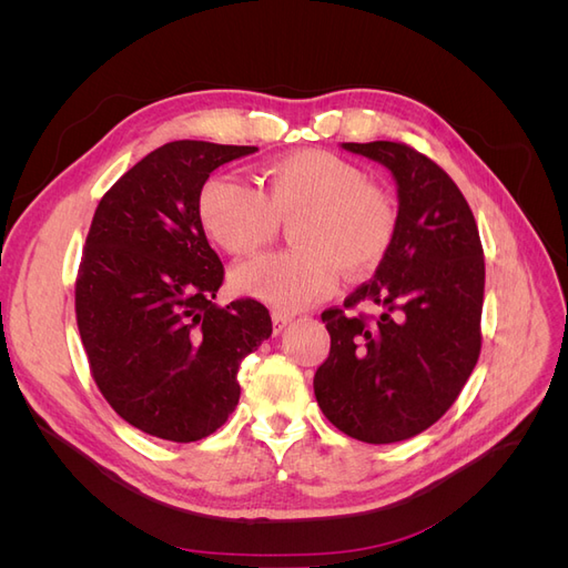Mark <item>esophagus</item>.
<instances>
[{
  "label": "esophagus",
  "mask_w": 568,
  "mask_h": 568,
  "mask_svg": "<svg viewBox=\"0 0 568 568\" xmlns=\"http://www.w3.org/2000/svg\"><path fill=\"white\" fill-rule=\"evenodd\" d=\"M291 315H286V313H272V326H274V334H280L286 324H291Z\"/></svg>",
  "instance_id": "esophagus-1"
}]
</instances>
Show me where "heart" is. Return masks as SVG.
Masks as SVG:
<instances>
[{
	"label": "heart",
	"instance_id": "1",
	"mask_svg": "<svg viewBox=\"0 0 568 568\" xmlns=\"http://www.w3.org/2000/svg\"><path fill=\"white\" fill-rule=\"evenodd\" d=\"M267 189L217 173L199 192V217L213 242L232 255L267 246L282 220H294L296 248L255 257L234 270L244 294L280 311H301L332 294L338 270L365 277L386 257L398 213L384 189L355 163L324 149L288 153L265 168Z\"/></svg>",
	"mask_w": 568,
	"mask_h": 568
}]
</instances>
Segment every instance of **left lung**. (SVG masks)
<instances>
[{
	"label": "left lung",
	"mask_w": 568,
	"mask_h": 568,
	"mask_svg": "<svg viewBox=\"0 0 568 568\" xmlns=\"http://www.w3.org/2000/svg\"><path fill=\"white\" fill-rule=\"evenodd\" d=\"M386 165L398 184V227L374 277L322 313L329 357L315 398L338 432L398 443L436 424L480 353L486 265L474 213L440 165L403 142L343 144ZM379 304L372 321L349 311Z\"/></svg>",
	"instance_id": "left-lung-1"
}]
</instances>
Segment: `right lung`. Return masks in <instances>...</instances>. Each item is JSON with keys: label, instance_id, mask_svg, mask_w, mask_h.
Masks as SVG:
<instances>
[{"label": "right lung", "instance_id": "right-lung-1", "mask_svg": "<svg viewBox=\"0 0 568 568\" xmlns=\"http://www.w3.org/2000/svg\"><path fill=\"white\" fill-rule=\"evenodd\" d=\"M255 146L180 140L132 165L101 196L75 280L92 379L140 432L192 443L239 403V367L272 334L253 298L215 305L225 280L199 217L215 168Z\"/></svg>", "mask_w": 568, "mask_h": 568}]
</instances>
